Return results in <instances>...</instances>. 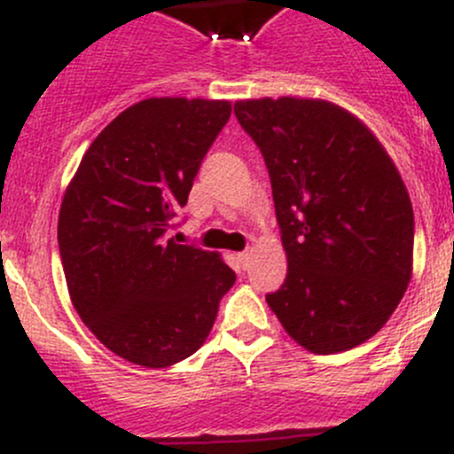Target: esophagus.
Masks as SVG:
<instances>
[{"label":"esophagus","instance_id":"obj_1","mask_svg":"<svg viewBox=\"0 0 454 454\" xmlns=\"http://www.w3.org/2000/svg\"><path fill=\"white\" fill-rule=\"evenodd\" d=\"M250 256H253V250H244V253H239L237 254V259H239V263H241V268H248V263H250Z\"/></svg>","mask_w":454,"mask_h":454}]
</instances>
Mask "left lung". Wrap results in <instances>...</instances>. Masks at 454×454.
<instances>
[{
  "label": "left lung",
  "mask_w": 454,
  "mask_h": 454,
  "mask_svg": "<svg viewBox=\"0 0 454 454\" xmlns=\"http://www.w3.org/2000/svg\"><path fill=\"white\" fill-rule=\"evenodd\" d=\"M235 116L268 167L287 256L270 309L312 354L363 345L413 274V206L395 164L363 121L329 100H237Z\"/></svg>",
  "instance_id": "8db88e82"
}]
</instances>
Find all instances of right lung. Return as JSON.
Here are the masks:
<instances>
[{
  "label": "right lung",
  "instance_id": "obj_1",
  "mask_svg": "<svg viewBox=\"0 0 454 454\" xmlns=\"http://www.w3.org/2000/svg\"><path fill=\"white\" fill-rule=\"evenodd\" d=\"M228 100L146 98L85 151L59 210L67 292L90 332L121 358L164 369L204 345L235 272L168 231Z\"/></svg>",
  "mask_w": 454,
  "mask_h": 454
}]
</instances>
